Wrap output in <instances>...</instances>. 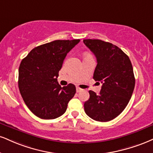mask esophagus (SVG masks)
<instances>
[{"label":"esophagus","instance_id":"34e87169","mask_svg":"<svg viewBox=\"0 0 153 153\" xmlns=\"http://www.w3.org/2000/svg\"><path fill=\"white\" fill-rule=\"evenodd\" d=\"M82 91H83V89H82V88H80L79 87L76 88V92H77V93H80V92H82Z\"/></svg>","mask_w":153,"mask_h":153}]
</instances>
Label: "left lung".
<instances>
[{"mask_svg":"<svg viewBox=\"0 0 153 153\" xmlns=\"http://www.w3.org/2000/svg\"><path fill=\"white\" fill-rule=\"evenodd\" d=\"M83 43L97 59L93 79L100 81L99 95L90 91L85 102V112L100 122L112 120L126 108L135 88V79L130 60L120 48L97 39H85Z\"/></svg>","mask_w":153,"mask_h":153,"instance_id":"obj_1","label":"left lung"}]
</instances>
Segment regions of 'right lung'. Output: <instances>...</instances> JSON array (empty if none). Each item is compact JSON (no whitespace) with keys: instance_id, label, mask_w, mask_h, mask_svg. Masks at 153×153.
<instances>
[{"instance_id":"add662e5","label":"right lung","mask_w":153,"mask_h":153,"mask_svg":"<svg viewBox=\"0 0 153 153\" xmlns=\"http://www.w3.org/2000/svg\"><path fill=\"white\" fill-rule=\"evenodd\" d=\"M80 40H57L33 48L22 60L18 88L29 110L41 119H55L67 109L76 89L73 84L61 87L57 78L68 53Z\"/></svg>"}]
</instances>
